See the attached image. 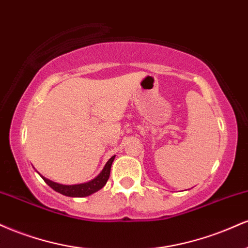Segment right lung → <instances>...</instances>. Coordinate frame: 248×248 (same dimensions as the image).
I'll list each match as a JSON object with an SVG mask.
<instances>
[{"label":"right lung","mask_w":248,"mask_h":248,"mask_svg":"<svg viewBox=\"0 0 248 248\" xmlns=\"http://www.w3.org/2000/svg\"><path fill=\"white\" fill-rule=\"evenodd\" d=\"M114 157L115 155L112 156V157L108 160L104 169H102V171L99 173L94 179L87 182V183L76 184V186H62V184H58L52 181H49V179L44 178L43 176L42 178L44 179V182L47 184V186L52 187L55 191L62 193V195L69 196V197H86V196L92 195V193H94L98 191V190H100L101 187H104L105 184L107 183L108 178H109L110 167H112Z\"/></svg>","instance_id":"right-lung-1"}]
</instances>
